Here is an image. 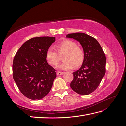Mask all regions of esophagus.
<instances>
[{"mask_svg": "<svg viewBox=\"0 0 126 126\" xmlns=\"http://www.w3.org/2000/svg\"><path fill=\"white\" fill-rule=\"evenodd\" d=\"M64 72H62V71H57V75H62L64 74Z\"/></svg>", "mask_w": 126, "mask_h": 126, "instance_id": "obj_1", "label": "esophagus"}]
</instances>
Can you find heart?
I'll use <instances>...</instances> for the list:
<instances>
[{
  "label": "heart",
  "instance_id": "heart-1",
  "mask_svg": "<svg viewBox=\"0 0 126 126\" xmlns=\"http://www.w3.org/2000/svg\"><path fill=\"white\" fill-rule=\"evenodd\" d=\"M57 50L53 47L48 48L46 53V58L50 64L55 65L60 60V55L64 54L63 57L64 61L57 65L60 70H66L81 64L84 60V52L73 41L65 40L56 45Z\"/></svg>",
  "mask_w": 126,
  "mask_h": 126
}]
</instances>
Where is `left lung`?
<instances>
[{"label":"left lung","instance_id":"left-lung-1","mask_svg":"<svg viewBox=\"0 0 126 126\" xmlns=\"http://www.w3.org/2000/svg\"><path fill=\"white\" fill-rule=\"evenodd\" d=\"M66 37L79 42L84 51L83 64L73 73L74 79L70 87L79 94L88 95L97 89L105 74V55L97 40L87 34L70 33Z\"/></svg>","mask_w":126,"mask_h":126}]
</instances>
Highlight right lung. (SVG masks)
Instances as JSON below:
<instances>
[{"label":"right lung","instance_id":"1","mask_svg":"<svg viewBox=\"0 0 126 126\" xmlns=\"http://www.w3.org/2000/svg\"><path fill=\"white\" fill-rule=\"evenodd\" d=\"M55 37H38L28 40L19 49L13 61V77L20 92L31 100L48 94L56 77L55 69L46 60Z\"/></svg>","mask_w":126,"mask_h":126}]
</instances>
